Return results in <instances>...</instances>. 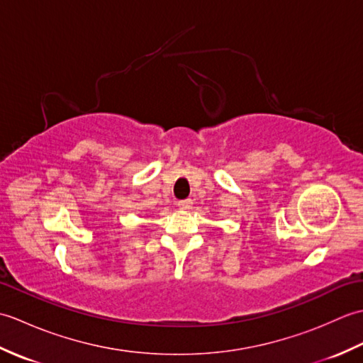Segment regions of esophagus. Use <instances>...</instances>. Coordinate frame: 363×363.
Here are the masks:
<instances>
[{
  "mask_svg": "<svg viewBox=\"0 0 363 363\" xmlns=\"http://www.w3.org/2000/svg\"><path fill=\"white\" fill-rule=\"evenodd\" d=\"M191 206H194V201H191V199H182V201H177V207H179V209H190Z\"/></svg>",
  "mask_w": 363,
  "mask_h": 363,
  "instance_id": "34e87169",
  "label": "esophagus"
}]
</instances>
